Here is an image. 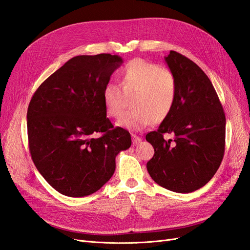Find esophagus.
<instances>
[{"mask_svg":"<svg viewBox=\"0 0 250 250\" xmlns=\"http://www.w3.org/2000/svg\"><path fill=\"white\" fill-rule=\"evenodd\" d=\"M131 138H132L133 145H138V144H140L142 142V138L138 137V135H135V134H132Z\"/></svg>","mask_w":250,"mask_h":250,"instance_id":"obj_1","label":"esophagus"}]
</instances>
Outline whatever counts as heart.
I'll use <instances>...</instances> for the list:
<instances>
[{
	"mask_svg": "<svg viewBox=\"0 0 250 250\" xmlns=\"http://www.w3.org/2000/svg\"><path fill=\"white\" fill-rule=\"evenodd\" d=\"M120 85L109 82L103 88L105 111L118 118L131 98L132 109L119 119L117 125L128 130L140 131L169 117L177 96V81L174 73L166 66L137 58L120 72Z\"/></svg>",
	"mask_w": 250,
	"mask_h": 250,
	"instance_id": "1",
	"label": "heart"
}]
</instances>
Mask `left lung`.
Here are the masks:
<instances>
[{
    "instance_id": "1",
    "label": "left lung",
    "mask_w": 250,
    "mask_h": 250,
    "mask_svg": "<svg viewBox=\"0 0 250 250\" xmlns=\"http://www.w3.org/2000/svg\"><path fill=\"white\" fill-rule=\"evenodd\" d=\"M177 81L169 117L146 135L154 148L147 170L157 185L191 193L207 185L220 167L225 148V115L210 80L191 59L170 51L165 57ZM173 134L165 140L163 134Z\"/></svg>"
}]
</instances>
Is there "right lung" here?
Listing matches in <instances>:
<instances>
[{"instance_id": "right-lung-1", "label": "right lung", "mask_w": 250, "mask_h": 250, "mask_svg": "<svg viewBox=\"0 0 250 250\" xmlns=\"http://www.w3.org/2000/svg\"><path fill=\"white\" fill-rule=\"evenodd\" d=\"M122 63L118 55L75 56L44 80L30 101V153L60 194L83 197L97 192L115 173L118 153L131 146L130 133L113 128L106 118L102 99L104 86Z\"/></svg>"}]
</instances>
